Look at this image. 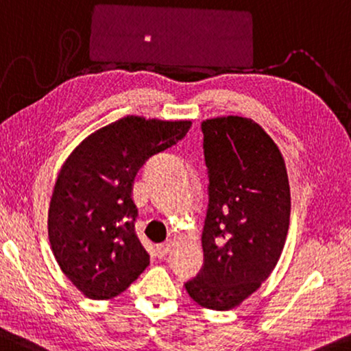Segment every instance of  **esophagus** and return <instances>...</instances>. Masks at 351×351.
<instances>
[{"mask_svg": "<svg viewBox=\"0 0 351 351\" xmlns=\"http://www.w3.org/2000/svg\"><path fill=\"white\" fill-rule=\"evenodd\" d=\"M170 247H171V241H165V242H162V244H158L156 247V254L158 258H165L168 252H170Z\"/></svg>", "mask_w": 351, "mask_h": 351, "instance_id": "1", "label": "esophagus"}]
</instances>
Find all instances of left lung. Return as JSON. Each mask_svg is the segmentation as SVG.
Returning <instances> with one entry per match:
<instances>
[{
  "label": "left lung",
  "instance_id": "obj_1",
  "mask_svg": "<svg viewBox=\"0 0 351 351\" xmlns=\"http://www.w3.org/2000/svg\"><path fill=\"white\" fill-rule=\"evenodd\" d=\"M200 127L208 171L204 266L184 287L200 306L226 311L276 266L289 231L291 188L281 151L254 120L217 117Z\"/></svg>",
  "mask_w": 351,
  "mask_h": 351
}]
</instances>
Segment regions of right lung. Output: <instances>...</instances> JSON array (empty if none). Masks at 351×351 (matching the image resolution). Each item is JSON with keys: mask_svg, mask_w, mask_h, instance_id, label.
<instances>
[{"mask_svg": "<svg viewBox=\"0 0 351 351\" xmlns=\"http://www.w3.org/2000/svg\"><path fill=\"white\" fill-rule=\"evenodd\" d=\"M189 128V120L128 115L83 139L64 162L49 204L48 236L60 269L88 298L117 297L149 266L134 231V176Z\"/></svg>", "mask_w": 351, "mask_h": 351, "instance_id": "right-lung-1", "label": "right lung"}]
</instances>
